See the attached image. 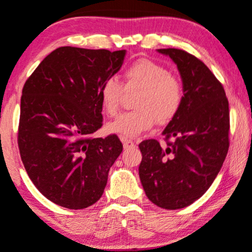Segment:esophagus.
Wrapping results in <instances>:
<instances>
[{"instance_id": "1", "label": "esophagus", "mask_w": 252, "mask_h": 252, "mask_svg": "<svg viewBox=\"0 0 252 252\" xmlns=\"http://www.w3.org/2000/svg\"><path fill=\"white\" fill-rule=\"evenodd\" d=\"M122 142H123L124 148H130V147H134V146H135L134 141L129 140V139H122Z\"/></svg>"}]
</instances>
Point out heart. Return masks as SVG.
Returning <instances> with one entry per match:
<instances>
[{"label": "heart", "mask_w": 252, "mask_h": 252, "mask_svg": "<svg viewBox=\"0 0 252 252\" xmlns=\"http://www.w3.org/2000/svg\"><path fill=\"white\" fill-rule=\"evenodd\" d=\"M124 91H139L132 111L122 113L107 124V131L121 137H135L156 124H168L182 109L184 91L181 81L167 68L154 61L141 59L124 70L122 84L109 77L101 84L99 98L104 112L110 117L120 111Z\"/></svg>", "instance_id": "1"}]
</instances>
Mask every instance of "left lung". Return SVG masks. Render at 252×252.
I'll return each instance as SVG.
<instances>
[{
    "mask_svg": "<svg viewBox=\"0 0 252 252\" xmlns=\"http://www.w3.org/2000/svg\"><path fill=\"white\" fill-rule=\"evenodd\" d=\"M183 80L182 109L162 131L164 145L140 143L139 175L149 200L165 209L189 206L209 189L229 147L228 99L223 86L201 60L181 49H159Z\"/></svg>",
    "mask_w": 252,
    "mask_h": 252,
    "instance_id": "8db88e82",
    "label": "left lung"
}]
</instances>
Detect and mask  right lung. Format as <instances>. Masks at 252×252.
Listing matches in <instances>:
<instances>
[{
	"instance_id": "1",
	"label": "right lung",
	"mask_w": 252,
	"mask_h": 252,
	"mask_svg": "<svg viewBox=\"0 0 252 252\" xmlns=\"http://www.w3.org/2000/svg\"><path fill=\"white\" fill-rule=\"evenodd\" d=\"M126 50L62 46L48 55L23 88L18 146L30 179L51 202L84 209L103 195L123 151L103 126L100 86L120 70Z\"/></svg>"
}]
</instances>
